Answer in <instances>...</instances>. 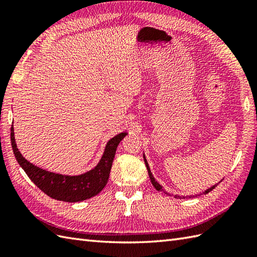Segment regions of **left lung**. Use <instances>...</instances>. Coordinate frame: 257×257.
Segmentation results:
<instances>
[{
  "mask_svg": "<svg viewBox=\"0 0 257 257\" xmlns=\"http://www.w3.org/2000/svg\"><path fill=\"white\" fill-rule=\"evenodd\" d=\"M144 160H145V163H146L147 170H148V174H149L150 181H151L152 185H154V187L156 188V190H158V191H162V192H163V193H165V194H167V195H171V194H169L168 192H166V191L162 189V185H161V184H159V183H158V181H156V179H155V177H154V176H152V173H151V170H150V167H149V165H148V161H147V159H146V157H145V154H144ZM221 181H222V180H221ZM221 181H220V182H221ZM216 185H217V183H216V184H214V185H212V187H211V188H209V189H206V190L204 191V192H202V193H203V194H206V193H209V192H210V191H212L213 189H214V188L216 187ZM198 195H200V194H195V195H193V196H198ZM191 196H192V195H191ZM183 198H184V196H183Z\"/></svg>",
  "mask_w": 257,
  "mask_h": 257,
  "instance_id": "left-lung-1",
  "label": "left lung"
}]
</instances>
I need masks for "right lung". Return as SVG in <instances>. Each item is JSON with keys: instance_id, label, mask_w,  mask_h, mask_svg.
<instances>
[{"instance_id": "1", "label": "right lung", "mask_w": 257, "mask_h": 257, "mask_svg": "<svg viewBox=\"0 0 257 257\" xmlns=\"http://www.w3.org/2000/svg\"><path fill=\"white\" fill-rule=\"evenodd\" d=\"M127 135V133H120L108 140L99 162L91 170L77 176L47 171L27 161L16 146L13 124L11 128V144L19 165L37 188L53 199L73 203L90 199L105 188L117 147Z\"/></svg>"}]
</instances>
